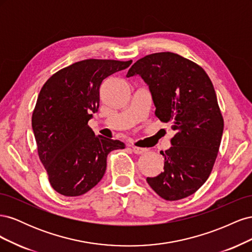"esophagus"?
<instances>
[{"label": "esophagus", "instance_id": "34e87169", "mask_svg": "<svg viewBox=\"0 0 252 252\" xmlns=\"http://www.w3.org/2000/svg\"><path fill=\"white\" fill-rule=\"evenodd\" d=\"M131 149L135 155H142L147 151L146 148H141V147H136V146H131Z\"/></svg>", "mask_w": 252, "mask_h": 252}]
</instances>
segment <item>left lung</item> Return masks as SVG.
I'll use <instances>...</instances> for the list:
<instances>
[{"mask_svg": "<svg viewBox=\"0 0 252 252\" xmlns=\"http://www.w3.org/2000/svg\"><path fill=\"white\" fill-rule=\"evenodd\" d=\"M135 74L149 86L156 117L175 131L161 151L164 171L146 181L166 201L184 199L207 181L218 157L224 120L215 88L201 66L168 51L136 61L126 77Z\"/></svg>", "mask_w": 252, "mask_h": 252, "instance_id": "left-lung-1", "label": "left lung"}]
</instances>
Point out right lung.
<instances>
[{
    "label": "right lung",
    "instance_id": "1",
    "mask_svg": "<svg viewBox=\"0 0 252 252\" xmlns=\"http://www.w3.org/2000/svg\"><path fill=\"white\" fill-rule=\"evenodd\" d=\"M132 61L88 59L63 68L44 84L32 112L37 154L50 185L60 194L78 196L103 178L119 140L95 135L88 126L100 106L102 82Z\"/></svg>",
    "mask_w": 252,
    "mask_h": 252
}]
</instances>
